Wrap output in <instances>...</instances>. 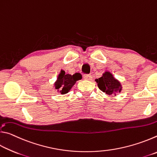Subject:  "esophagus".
<instances>
[{"instance_id":"34e87169","label":"esophagus","mask_w":157,"mask_h":157,"mask_svg":"<svg viewBox=\"0 0 157 157\" xmlns=\"http://www.w3.org/2000/svg\"><path fill=\"white\" fill-rule=\"evenodd\" d=\"M84 78L86 80H91L92 79V76L91 75H84Z\"/></svg>"}]
</instances>
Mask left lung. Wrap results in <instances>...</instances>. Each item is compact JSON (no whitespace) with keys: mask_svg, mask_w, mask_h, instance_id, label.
Here are the masks:
<instances>
[{"mask_svg":"<svg viewBox=\"0 0 157 157\" xmlns=\"http://www.w3.org/2000/svg\"><path fill=\"white\" fill-rule=\"evenodd\" d=\"M95 81L97 82L98 88L109 95H113L116 96V94L122 91L121 82L113 78L112 74L109 71H105L101 78L95 79Z\"/></svg>","mask_w":157,"mask_h":157,"instance_id":"8db88e82","label":"left lung"}]
</instances>
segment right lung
Here are the masks:
<instances>
[{
    "instance_id": "right-lung-1",
    "label": "right lung",
    "mask_w": 157,
    "mask_h": 157,
    "mask_svg": "<svg viewBox=\"0 0 157 157\" xmlns=\"http://www.w3.org/2000/svg\"><path fill=\"white\" fill-rule=\"evenodd\" d=\"M82 78L80 73H76L73 75H70L66 74L65 71L62 70L54 84L55 89L62 95L67 94L75 85L76 82L81 79Z\"/></svg>"
}]
</instances>
